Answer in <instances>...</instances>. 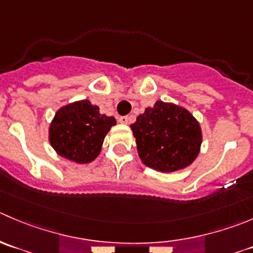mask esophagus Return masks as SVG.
I'll return each instance as SVG.
<instances>
[{"mask_svg": "<svg viewBox=\"0 0 253 253\" xmlns=\"http://www.w3.org/2000/svg\"><path fill=\"white\" fill-rule=\"evenodd\" d=\"M119 121L121 122V124H128V121H129V119H128V116H120L119 117Z\"/></svg>", "mask_w": 253, "mask_h": 253, "instance_id": "1", "label": "esophagus"}]
</instances>
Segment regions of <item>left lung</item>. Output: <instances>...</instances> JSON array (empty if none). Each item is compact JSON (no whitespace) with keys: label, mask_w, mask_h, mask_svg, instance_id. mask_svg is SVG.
<instances>
[{"label":"left lung","mask_w":253,"mask_h":253,"mask_svg":"<svg viewBox=\"0 0 253 253\" xmlns=\"http://www.w3.org/2000/svg\"><path fill=\"white\" fill-rule=\"evenodd\" d=\"M141 161L158 171L190 166L202 144V129L193 115L174 104L157 101L131 125Z\"/></svg>","instance_id":"8db88e82"}]
</instances>
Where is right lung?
Instances as JSON below:
<instances>
[{"label":"right lung","mask_w":253,"mask_h":253,"mask_svg":"<svg viewBox=\"0 0 253 253\" xmlns=\"http://www.w3.org/2000/svg\"><path fill=\"white\" fill-rule=\"evenodd\" d=\"M116 120L101 115L89 100L61 107L49 128V141L59 156L89 163L99 156L105 136Z\"/></svg>","instance_id":"add662e5"}]
</instances>
